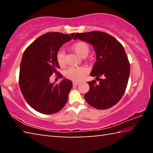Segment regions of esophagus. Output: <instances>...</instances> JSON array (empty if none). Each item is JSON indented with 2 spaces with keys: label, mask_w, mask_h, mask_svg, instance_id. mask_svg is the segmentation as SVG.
I'll list each match as a JSON object with an SVG mask.
<instances>
[{
  "label": "esophagus",
  "mask_w": 153,
  "mask_h": 153,
  "mask_svg": "<svg viewBox=\"0 0 153 153\" xmlns=\"http://www.w3.org/2000/svg\"><path fill=\"white\" fill-rule=\"evenodd\" d=\"M80 84L79 82H73V85L74 86H77V85H79Z\"/></svg>",
  "instance_id": "34e87169"
}]
</instances>
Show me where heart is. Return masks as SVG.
I'll return each instance as SVG.
<instances>
[{"label": "heart", "mask_w": 153, "mask_h": 153, "mask_svg": "<svg viewBox=\"0 0 153 153\" xmlns=\"http://www.w3.org/2000/svg\"><path fill=\"white\" fill-rule=\"evenodd\" d=\"M72 48L77 55L81 57H85L89 53V46L86 43L84 42H77L74 44ZM56 61L61 66H63L65 64V53L63 51H59L56 54ZM88 73L87 69L85 67H70L65 71V76L67 78L74 81L79 82L82 80Z\"/></svg>", "instance_id": "heart-1"}]
</instances>
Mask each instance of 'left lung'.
Listing matches in <instances>:
<instances>
[{
	"mask_svg": "<svg viewBox=\"0 0 153 153\" xmlns=\"http://www.w3.org/2000/svg\"><path fill=\"white\" fill-rule=\"evenodd\" d=\"M76 39L93 46L97 61L90 76L102 77L98 83L95 80L88 82L90 89L84 95L85 100L98 109L111 108L123 97L130 73V65L123 46L112 36L98 31L76 33L74 40Z\"/></svg>",
	"mask_w": 153,
	"mask_h": 153,
	"instance_id": "1",
	"label": "left lung"
}]
</instances>
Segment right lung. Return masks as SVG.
Masks as SVG:
<instances>
[{"instance_id": "1", "label": "right lung", "mask_w": 153, "mask_h": 153, "mask_svg": "<svg viewBox=\"0 0 153 153\" xmlns=\"http://www.w3.org/2000/svg\"><path fill=\"white\" fill-rule=\"evenodd\" d=\"M70 35L48 32L40 36L23 54L19 71V87L31 107L38 112L49 115L64 107L72 88V82L64 78L59 84L50 82L59 65L56 54L63 45L73 38ZM61 78L63 76L59 74Z\"/></svg>"}]
</instances>
